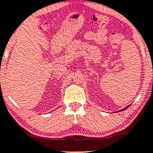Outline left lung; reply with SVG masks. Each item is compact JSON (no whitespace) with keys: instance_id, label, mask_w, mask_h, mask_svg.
Masks as SVG:
<instances>
[{"instance_id":"left-lung-1","label":"left lung","mask_w":153,"mask_h":153,"mask_svg":"<svg viewBox=\"0 0 153 153\" xmlns=\"http://www.w3.org/2000/svg\"><path fill=\"white\" fill-rule=\"evenodd\" d=\"M129 106H130V105H129V106H126V107H125V108H124V109H121V110H120V111H123V110H125V109H128V107H129Z\"/></svg>"}]
</instances>
